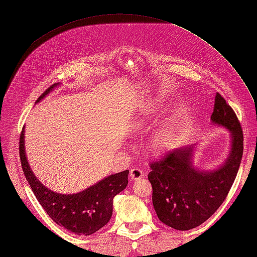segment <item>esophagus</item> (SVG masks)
<instances>
[{"instance_id": "34e87169", "label": "esophagus", "mask_w": 257, "mask_h": 257, "mask_svg": "<svg viewBox=\"0 0 257 257\" xmlns=\"http://www.w3.org/2000/svg\"><path fill=\"white\" fill-rule=\"evenodd\" d=\"M129 177L132 180H140L141 178L144 177V171L141 170V169L134 168V169H132V170H130Z\"/></svg>"}]
</instances>
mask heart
<instances>
[{"label":"heart","instance_id":"b5f03b06","mask_svg":"<svg viewBox=\"0 0 257 257\" xmlns=\"http://www.w3.org/2000/svg\"><path fill=\"white\" fill-rule=\"evenodd\" d=\"M173 137V124L168 122L163 125V128L158 133L150 143V151L152 154H161L168 150L172 144Z\"/></svg>","mask_w":257,"mask_h":257}]
</instances>
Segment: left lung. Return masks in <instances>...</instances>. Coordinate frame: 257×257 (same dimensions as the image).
<instances>
[{"label": "left lung", "instance_id": "left-lung-1", "mask_svg": "<svg viewBox=\"0 0 257 257\" xmlns=\"http://www.w3.org/2000/svg\"><path fill=\"white\" fill-rule=\"evenodd\" d=\"M211 120L230 130L232 138L230 156L217 170L205 172L192 167V146L167 152L160 160L150 162L148 179L155 211L162 223L179 231L199 226L214 214L230 192L241 165V123L219 92Z\"/></svg>", "mask_w": 257, "mask_h": 257}]
</instances>
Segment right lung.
Masks as SVG:
<instances>
[{"label": "right lung", "instance_id": "1", "mask_svg": "<svg viewBox=\"0 0 257 257\" xmlns=\"http://www.w3.org/2000/svg\"><path fill=\"white\" fill-rule=\"evenodd\" d=\"M47 88L40 98L43 99L54 87ZM20 158L24 176L43 209L51 219L66 230L77 235H90L100 230L112 215L114 195L127 187L129 170L111 174L88 189L75 194H58L43 185L32 172L26 159L24 129L20 136Z\"/></svg>", "mask_w": 257, "mask_h": 257}]
</instances>
